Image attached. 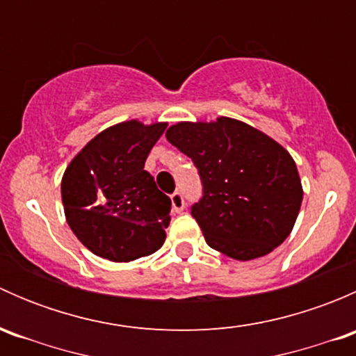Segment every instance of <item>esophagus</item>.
Instances as JSON below:
<instances>
[{"label":"esophagus","mask_w":356,"mask_h":356,"mask_svg":"<svg viewBox=\"0 0 356 356\" xmlns=\"http://www.w3.org/2000/svg\"><path fill=\"white\" fill-rule=\"evenodd\" d=\"M170 201L175 213H181V211L184 210V196H182V193H174V195L170 196Z\"/></svg>","instance_id":"1"}]
</instances>
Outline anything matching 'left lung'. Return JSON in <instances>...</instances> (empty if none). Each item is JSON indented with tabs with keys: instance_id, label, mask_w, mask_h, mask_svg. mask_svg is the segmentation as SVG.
Here are the masks:
<instances>
[{
	"instance_id": "obj_1",
	"label": "left lung",
	"mask_w": 356,
	"mask_h": 356,
	"mask_svg": "<svg viewBox=\"0 0 356 356\" xmlns=\"http://www.w3.org/2000/svg\"><path fill=\"white\" fill-rule=\"evenodd\" d=\"M165 136L200 172L203 198L191 213L208 246L248 261L284 243L303 200L296 163L284 146L229 117L177 122Z\"/></svg>"
}]
</instances>
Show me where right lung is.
<instances>
[{
  "instance_id": "right-lung-1",
  "label": "right lung",
  "mask_w": 356,
  "mask_h": 356,
  "mask_svg": "<svg viewBox=\"0 0 356 356\" xmlns=\"http://www.w3.org/2000/svg\"><path fill=\"white\" fill-rule=\"evenodd\" d=\"M167 122L125 120L96 134L62 177L65 218L89 251L110 261L155 253L170 224V198L145 170Z\"/></svg>"
}]
</instances>
